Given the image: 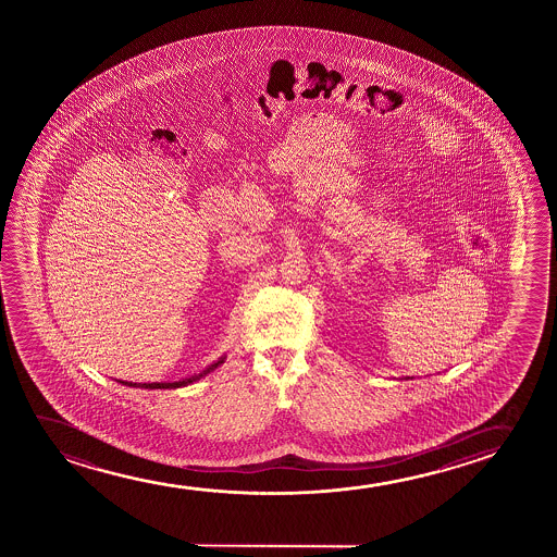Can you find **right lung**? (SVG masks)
I'll use <instances>...</instances> for the list:
<instances>
[{
	"label": "right lung",
	"mask_w": 557,
	"mask_h": 557,
	"mask_svg": "<svg viewBox=\"0 0 557 557\" xmlns=\"http://www.w3.org/2000/svg\"><path fill=\"white\" fill-rule=\"evenodd\" d=\"M224 359H226V354L221 356V358L213 361L211 366H207L201 373L191 374L188 379H183V381L175 382H145V384H140V382H127V381H117L123 386H131V388H145V389H173V388H183V386H188V384H194V382H198L199 379H203L209 373H213L216 367H221L224 363Z\"/></svg>",
	"instance_id": "obj_1"
}]
</instances>
